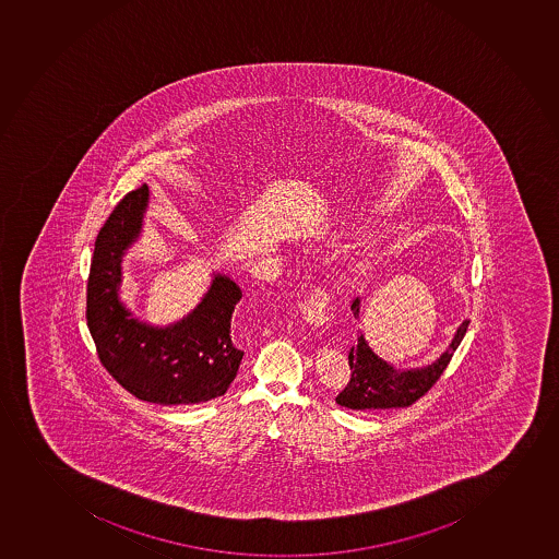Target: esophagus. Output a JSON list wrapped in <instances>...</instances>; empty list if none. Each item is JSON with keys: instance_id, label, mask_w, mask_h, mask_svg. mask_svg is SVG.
<instances>
[{"instance_id": "esophagus-1", "label": "esophagus", "mask_w": 559, "mask_h": 559, "mask_svg": "<svg viewBox=\"0 0 559 559\" xmlns=\"http://www.w3.org/2000/svg\"><path fill=\"white\" fill-rule=\"evenodd\" d=\"M300 313L305 321L310 324H324L329 321L331 313V295L326 294V289L321 286H310L305 299L300 300Z\"/></svg>"}]
</instances>
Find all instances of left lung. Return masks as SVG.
Wrapping results in <instances>:
<instances>
[{"mask_svg": "<svg viewBox=\"0 0 559 559\" xmlns=\"http://www.w3.org/2000/svg\"><path fill=\"white\" fill-rule=\"evenodd\" d=\"M350 310L355 318L360 316L358 297L353 300ZM467 326L468 319H465L460 324L449 348L433 361L432 366L409 369V371H401L380 360L360 334L358 343L348 350L350 380L345 385V390L336 396V403L350 409L408 408L415 401H419L420 396L427 395L428 391L432 390V385L451 364L452 356L467 332Z\"/></svg>", "mask_w": 559, "mask_h": 559, "instance_id": "obj_1", "label": "left lung"}]
</instances>
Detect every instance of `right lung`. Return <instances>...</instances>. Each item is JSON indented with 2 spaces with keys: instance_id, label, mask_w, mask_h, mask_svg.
<instances>
[{
  "instance_id": "1",
  "label": "right lung",
  "mask_w": 559,
  "mask_h": 559,
  "mask_svg": "<svg viewBox=\"0 0 559 559\" xmlns=\"http://www.w3.org/2000/svg\"><path fill=\"white\" fill-rule=\"evenodd\" d=\"M147 206V185L116 204L96 238L86 284V324L108 374L140 401L179 406L222 396L235 380L243 350L230 321L241 299L238 284L214 276L209 294L179 323H140L118 299L121 254L136 240Z\"/></svg>"
}]
</instances>
